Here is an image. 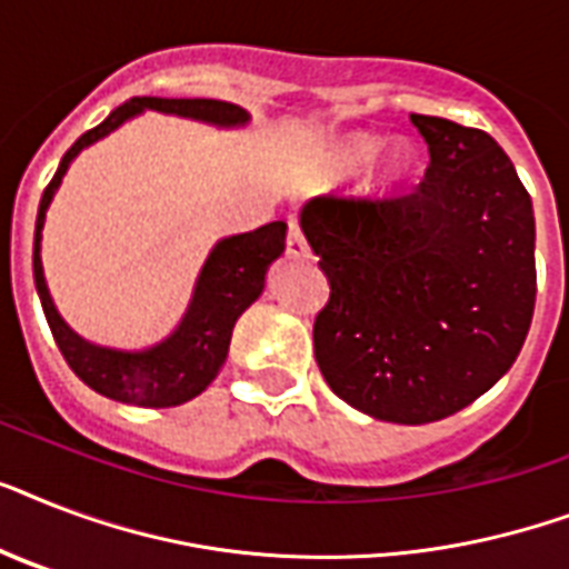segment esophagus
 I'll use <instances>...</instances> for the list:
<instances>
[{
  "label": "esophagus",
  "mask_w": 569,
  "mask_h": 569,
  "mask_svg": "<svg viewBox=\"0 0 569 569\" xmlns=\"http://www.w3.org/2000/svg\"><path fill=\"white\" fill-rule=\"evenodd\" d=\"M286 253L289 259H310V244L303 239L298 221H289V236H286Z\"/></svg>",
  "instance_id": "obj_1"
}]
</instances>
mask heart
<instances>
[{"mask_svg":"<svg viewBox=\"0 0 569 569\" xmlns=\"http://www.w3.org/2000/svg\"><path fill=\"white\" fill-rule=\"evenodd\" d=\"M383 150V138L369 132H342L330 136L312 156V177L325 182L348 180L355 173L366 171L373 159ZM378 159V158H377ZM379 160V159H378ZM422 171V156L413 144H396L375 163L372 177L366 182L369 197H392L405 191Z\"/></svg>","mask_w":569,"mask_h":569,"instance_id":"heart-1","label":"heart"}]
</instances>
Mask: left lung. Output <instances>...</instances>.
Here are the masks:
<instances>
[{"mask_svg":"<svg viewBox=\"0 0 569 569\" xmlns=\"http://www.w3.org/2000/svg\"><path fill=\"white\" fill-rule=\"evenodd\" d=\"M431 164L413 194L316 197L301 230L330 283L316 363L366 416L425 425L485 396L531 328L535 209L481 129L410 114Z\"/></svg>","mask_w":569,"mask_h":569,"instance_id":"8db88e82","label":"left lung"}]
</instances>
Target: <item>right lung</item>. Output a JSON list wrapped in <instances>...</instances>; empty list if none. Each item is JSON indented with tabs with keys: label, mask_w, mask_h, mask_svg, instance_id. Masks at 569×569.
<instances>
[{
	"label": "right lung",
	"mask_w": 569,
	"mask_h": 569,
	"mask_svg": "<svg viewBox=\"0 0 569 569\" xmlns=\"http://www.w3.org/2000/svg\"><path fill=\"white\" fill-rule=\"evenodd\" d=\"M144 111H162L173 118H189L209 123L218 129H241L250 123V114L236 102L223 100H168V97H132L118 106L100 127L84 132L58 164L56 177L47 186L38 206V223H34V286H38L40 307L49 321V330L56 337L67 366L100 396L136 407H177L200 396L227 363L230 337L236 321L250 303L257 301L266 289V274L274 259L286 250V223L271 221L253 232L227 236L209 250L203 268L191 289V301L182 312L180 325L150 348L141 351H123V348L97 346L91 339L79 337L56 310V301L49 295L43 262H40V239H43V221L47 209L56 197L58 186L64 180L67 168L82 153L84 147L97 144L127 120L144 114Z\"/></svg>",
	"instance_id": "1"
}]
</instances>
